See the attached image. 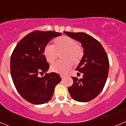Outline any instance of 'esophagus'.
<instances>
[{"label": "esophagus", "mask_w": 126, "mask_h": 126, "mask_svg": "<svg viewBox=\"0 0 126 126\" xmlns=\"http://www.w3.org/2000/svg\"><path fill=\"white\" fill-rule=\"evenodd\" d=\"M61 78H62V79H63L65 78V76H64V75H62V74H61Z\"/></svg>", "instance_id": "34e87169"}]
</instances>
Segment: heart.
<instances>
[{
	"label": "heart",
	"instance_id": "obj_1",
	"mask_svg": "<svg viewBox=\"0 0 126 126\" xmlns=\"http://www.w3.org/2000/svg\"><path fill=\"white\" fill-rule=\"evenodd\" d=\"M62 53V62H57L52 65L50 69L53 73L66 74L73 67V64L78 65L84 56V49L75 39L67 36L57 38L53 45H47L43 54L48 62L52 64Z\"/></svg>",
	"mask_w": 126,
	"mask_h": 126
}]
</instances>
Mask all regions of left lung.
<instances>
[{
    "instance_id": "obj_1",
    "label": "left lung",
    "mask_w": 126,
    "mask_h": 126,
    "mask_svg": "<svg viewBox=\"0 0 126 126\" xmlns=\"http://www.w3.org/2000/svg\"><path fill=\"white\" fill-rule=\"evenodd\" d=\"M64 33L79 42L84 49L83 59L76 69L83 73V78L71 77L73 84L68 87L70 95L78 102L92 100L100 93L106 83L109 69L107 54L101 43L86 33Z\"/></svg>"
}]
</instances>
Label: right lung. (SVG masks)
I'll list each match as a JSON object with an SVG mask.
<instances>
[{
    "mask_svg": "<svg viewBox=\"0 0 126 126\" xmlns=\"http://www.w3.org/2000/svg\"><path fill=\"white\" fill-rule=\"evenodd\" d=\"M55 32L34 31L19 42L11 57V74L16 88L24 100L40 105L52 98L55 86L61 81L59 74L46 73L49 68L43 50L53 38L61 35Z\"/></svg>",
    "mask_w": 126,
    "mask_h": 126,
    "instance_id": "obj_1",
    "label": "right lung"
}]
</instances>
